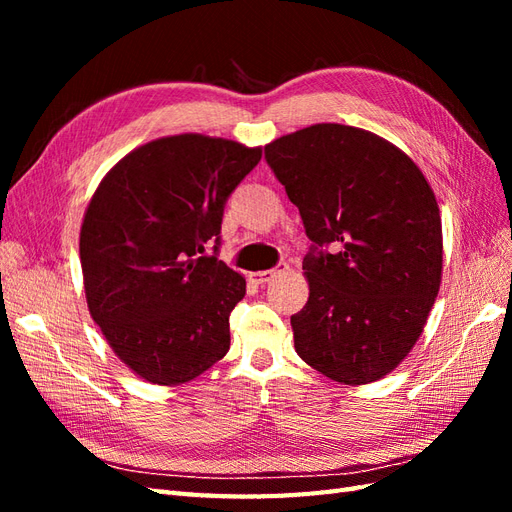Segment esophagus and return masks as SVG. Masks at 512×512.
<instances>
[{
  "mask_svg": "<svg viewBox=\"0 0 512 512\" xmlns=\"http://www.w3.org/2000/svg\"><path fill=\"white\" fill-rule=\"evenodd\" d=\"M286 271H290V267L286 265V262H282V265H277L275 269L250 273V280H252L254 284H267V282H271V277H275L277 273H286Z\"/></svg>",
  "mask_w": 512,
  "mask_h": 512,
  "instance_id": "1",
  "label": "esophagus"
}]
</instances>
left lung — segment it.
<instances>
[{
	"mask_svg": "<svg viewBox=\"0 0 512 512\" xmlns=\"http://www.w3.org/2000/svg\"><path fill=\"white\" fill-rule=\"evenodd\" d=\"M316 243L294 350L339 384H369L406 359L442 282V220L423 170L386 138L316 123L265 145ZM331 242L334 254L316 253Z\"/></svg>",
	"mask_w": 512,
	"mask_h": 512,
	"instance_id": "left-lung-1",
	"label": "left lung"
}]
</instances>
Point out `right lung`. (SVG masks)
<instances>
[{"instance_id": "1", "label": "right lung", "mask_w": 512, "mask_h": 512, "mask_svg": "<svg viewBox=\"0 0 512 512\" xmlns=\"http://www.w3.org/2000/svg\"><path fill=\"white\" fill-rule=\"evenodd\" d=\"M260 156L228 138L162 136L123 156L91 196L79 237L87 307L138 378L179 386L228 352L245 277L207 247Z\"/></svg>"}]
</instances>
